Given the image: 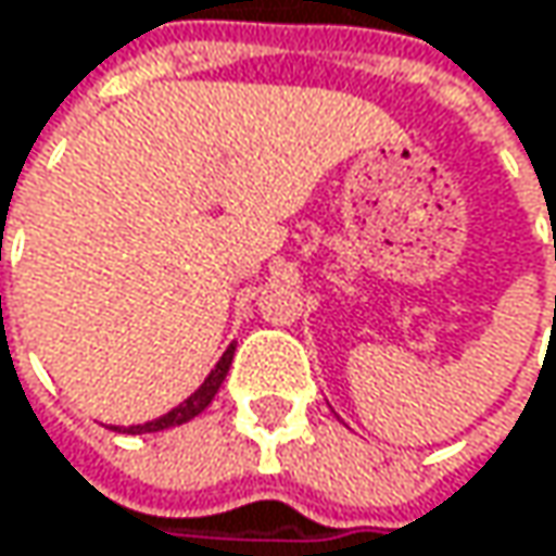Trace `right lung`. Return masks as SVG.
I'll list each match as a JSON object with an SVG mask.
<instances>
[{"mask_svg": "<svg viewBox=\"0 0 556 556\" xmlns=\"http://www.w3.org/2000/svg\"><path fill=\"white\" fill-rule=\"evenodd\" d=\"M231 356H235V343H231L226 353H223V359H219V363H216V369L203 379V384H200L187 401H180L175 410H168V414H165V417H159V420H149V424H139V427H127L124 432H132V435H139V432H159V429L180 427V424L193 420L197 414H203V410L213 404V397H216V391L223 388V381H226L228 366H231Z\"/></svg>", "mask_w": 556, "mask_h": 556, "instance_id": "1", "label": "right lung"}]
</instances>
